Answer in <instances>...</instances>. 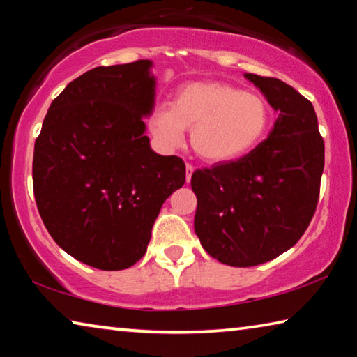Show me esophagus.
<instances>
[{"label": "esophagus", "mask_w": 357, "mask_h": 357, "mask_svg": "<svg viewBox=\"0 0 357 357\" xmlns=\"http://www.w3.org/2000/svg\"><path fill=\"white\" fill-rule=\"evenodd\" d=\"M192 174H193V167H192V165H189V164H187V165H185V183H187V184L190 183V178H192Z\"/></svg>", "instance_id": "obj_1"}]
</instances>
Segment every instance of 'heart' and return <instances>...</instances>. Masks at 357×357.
Here are the masks:
<instances>
[{"label":"heart","mask_w":357,"mask_h":357,"mask_svg":"<svg viewBox=\"0 0 357 357\" xmlns=\"http://www.w3.org/2000/svg\"><path fill=\"white\" fill-rule=\"evenodd\" d=\"M271 108L264 98L225 82H190L181 86L173 105H159L149 128L162 146L183 144L184 130L197 155L213 165L233 164L264 140Z\"/></svg>","instance_id":"obj_1"}]
</instances>
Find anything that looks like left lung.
I'll return each instance as SVG.
<instances>
[{"label": "left lung", "mask_w": 357, "mask_h": 357, "mask_svg": "<svg viewBox=\"0 0 357 357\" xmlns=\"http://www.w3.org/2000/svg\"><path fill=\"white\" fill-rule=\"evenodd\" d=\"M279 113L258 148L192 174L195 233L223 264H263L298 243L319 195L324 142L312 102L279 78L244 74Z\"/></svg>", "instance_id": "1"}]
</instances>
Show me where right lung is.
<instances>
[{"label":"right lung","mask_w":357,"mask_h":357,"mask_svg":"<svg viewBox=\"0 0 357 357\" xmlns=\"http://www.w3.org/2000/svg\"><path fill=\"white\" fill-rule=\"evenodd\" d=\"M151 59L100 66L52 102L34 143L33 185L55 243L102 271L146 253L160 208L185 181L176 155L153 151L144 118L154 112Z\"/></svg>","instance_id":"right-lung-1"}]
</instances>
